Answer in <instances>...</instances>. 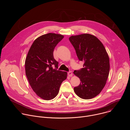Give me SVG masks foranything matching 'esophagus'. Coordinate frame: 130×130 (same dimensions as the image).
Masks as SVG:
<instances>
[{
	"instance_id": "obj_1",
	"label": "esophagus",
	"mask_w": 130,
	"mask_h": 130,
	"mask_svg": "<svg viewBox=\"0 0 130 130\" xmlns=\"http://www.w3.org/2000/svg\"><path fill=\"white\" fill-rule=\"evenodd\" d=\"M68 75L69 77H72V75H73V73H72V71H70L68 72Z\"/></svg>"
}]
</instances>
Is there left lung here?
Segmentation results:
<instances>
[{"mask_svg": "<svg viewBox=\"0 0 130 130\" xmlns=\"http://www.w3.org/2000/svg\"><path fill=\"white\" fill-rule=\"evenodd\" d=\"M69 40L75 48L84 68L73 73L81 82L74 91L83 99L93 98L104 88L108 77L109 60L105 47L95 36L84 33L71 36Z\"/></svg>", "mask_w": 130, "mask_h": 130, "instance_id": "1", "label": "left lung"}]
</instances>
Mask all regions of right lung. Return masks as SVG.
Wrapping results in <instances>:
<instances>
[{
    "instance_id": "1",
    "label": "right lung",
    "mask_w": 130,
    "mask_h": 130,
    "mask_svg": "<svg viewBox=\"0 0 130 130\" xmlns=\"http://www.w3.org/2000/svg\"><path fill=\"white\" fill-rule=\"evenodd\" d=\"M63 38L61 34L52 33L39 37L32 44L25 60L29 84L36 94L44 100L56 97L62 82L67 78L66 72L57 70L59 63L53 57L54 48Z\"/></svg>"
}]
</instances>
